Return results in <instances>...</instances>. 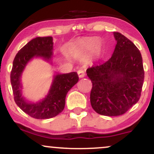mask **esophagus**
Here are the masks:
<instances>
[{"instance_id":"esophagus-1","label":"esophagus","mask_w":154,"mask_h":154,"mask_svg":"<svg viewBox=\"0 0 154 154\" xmlns=\"http://www.w3.org/2000/svg\"><path fill=\"white\" fill-rule=\"evenodd\" d=\"M77 74H78L79 75V77H80V78H82V77H84L85 76V72L83 69H79L77 71Z\"/></svg>"}]
</instances>
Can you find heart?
Returning <instances> with one entry per match:
<instances>
[{
    "label": "heart",
    "mask_w": 154,
    "mask_h": 154,
    "mask_svg": "<svg viewBox=\"0 0 154 154\" xmlns=\"http://www.w3.org/2000/svg\"><path fill=\"white\" fill-rule=\"evenodd\" d=\"M99 43V41L97 38H93L88 40H85L79 44V51L82 54H91L96 49V52H100L99 48H97Z\"/></svg>",
    "instance_id": "1"
}]
</instances>
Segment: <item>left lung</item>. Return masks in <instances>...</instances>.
<instances>
[{
	"mask_svg": "<svg viewBox=\"0 0 154 154\" xmlns=\"http://www.w3.org/2000/svg\"><path fill=\"white\" fill-rule=\"evenodd\" d=\"M116 45L107 61L94 63L87 75L93 87L91 103L100 115H122L140 98L144 81L141 54L131 40L114 32Z\"/></svg>",
	"mask_w": 154,
	"mask_h": 154,
	"instance_id": "1",
	"label": "left lung"
}]
</instances>
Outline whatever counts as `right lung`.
Listing matches in <instances>:
<instances>
[{"label":"right lung","mask_w":154,"mask_h":154,"mask_svg":"<svg viewBox=\"0 0 154 154\" xmlns=\"http://www.w3.org/2000/svg\"><path fill=\"white\" fill-rule=\"evenodd\" d=\"M52 37H38L21 48L16 55L11 72V83L17 105L31 117L38 119H50L63 110L66 95L78 82L77 72L57 74L54 76L48 93L37 103L25 100L22 94L21 76L28 62L33 58L40 57L50 61L53 57Z\"/></svg>","instance_id":"obj_1"}]
</instances>
